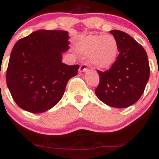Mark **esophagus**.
I'll use <instances>...</instances> for the list:
<instances>
[{
    "mask_svg": "<svg viewBox=\"0 0 159 159\" xmlns=\"http://www.w3.org/2000/svg\"><path fill=\"white\" fill-rule=\"evenodd\" d=\"M88 70L87 64H81V67H80L79 72H84V71H86V70Z\"/></svg>",
    "mask_w": 159,
    "mask_h": 159,
    "instance_id": "1",
    "label": "esophagus"
}]
</instances>
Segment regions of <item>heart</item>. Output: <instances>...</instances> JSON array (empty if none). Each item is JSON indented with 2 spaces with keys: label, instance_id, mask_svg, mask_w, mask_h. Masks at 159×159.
<instances>
[{
  "label": "heart",
  "instance_id": "b5f03b06",
  "mask_svg": "<svg viewBox=\"0 0 159 159\" xmlns=\"http://www.w3.org/2000/svg\"><path fill=\"white\" fill-rule=\"evenodd\" d=\"M80 53L90 57L92 65L99 70H105L113 64L118 56L119 46L112 35H89L77 44Z\"/></svg>",
  "mask_w": 159,
  "mask_h": 159
}]
</instances>
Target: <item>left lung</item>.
<instances>
[{
    "instance_id": "left-lung-1",
    "label": "left lung",
    "mask_w": 159,
    "mask_h": 159,
    "mask_svg": "<svg viewBox=\"0 0 159 159\" xmlns=\"http://www.w3.org/2000/svg\"><path fill=\"white\" fill-rule=\"evenodd\" d=\"M110 33L118 43L119 55L109 70H97L100 81L95 94L108 106L126 108L144 93L150 76L148 59L142 46L128 34L120 30Z\"/></svg>"
}]
</instances>
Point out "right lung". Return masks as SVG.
I'll list each match as a JSON object with an SVG mask.
<instances>
[{"instance_id":"add662e5","label":"right lung","mask_w":159,"mask_h":159,"mask_svg":"<svg viewBox=\"0 0 159 159\" xmlns=\"http://www.w3.org/2000/svg\"><path fill=\"white\" fill-rule=\"evenodd\" d=\"M67 31H35L15 44L6 73L12 98L24 110L40 113L62 98L67 81L78 75L79 65L62 63L69 49Z\"/></svg>"}]
</instances>
